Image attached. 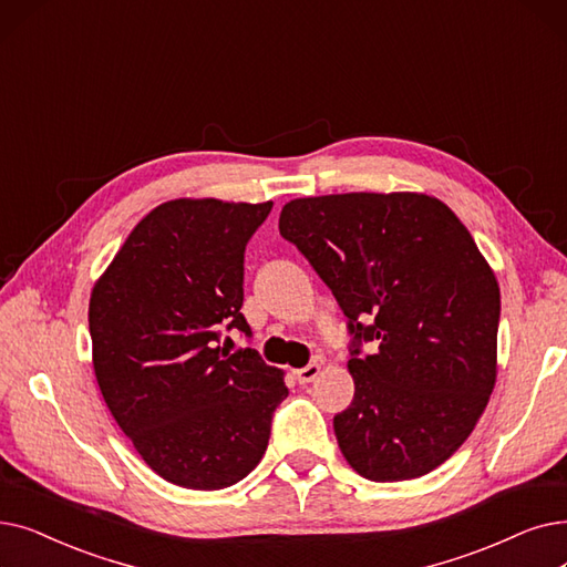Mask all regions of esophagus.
<instances>
[{
    "label": "esophagus",
    "instance_id": "1",
    "mask_svg": "<svg viewBox=\"0 0 567 567\" xmlns=\"http://www.w3.org/2000/svg\"><path fill=\"white\" fill-rule=\"evenodd\" d=\"M319 373H322V363H308L306 368H299V371H293V378H297L301 384H308V382L317 380Z\"/></svg>",
    "mask_w": 567,
    "mask_h": 567
}]
</instances>
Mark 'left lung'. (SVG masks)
Here are the masks:
<instances>
[{"mask_svg": "<svg viewBox=\"0 0 567 567\" xmlns=\"http://www.w3.org/2000/svg\"><path fill=\"white\" fill-rule=\"evenodd\" d=\"M280 234L354 333V401L333 416L344 461L373 482L435 471L473 433L498 375L501 289L471 231L422 192H348L285 204ZM361 339L379 352L361 358Z\"/></svg>", "mask_w": 567, "mask_h": 567, "instance_id": "obj_1", "label": "left lung"}]
</instances>
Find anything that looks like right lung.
<instances>
[{
  "label": "right lung",
  "mask_w": 567,
  "mask_h": 567,
  "mask_svg": "<svg viewBox=\"0 0 567 567\" xmlns=\"http://www.w3.org/2000/svg\"><path fill=\"white\" fill-rule=\"evenodd\" d=\"M274 202L174 199L147 213L92 287L96 384L153 471L194 491L240 482L261 461L285 373L219 348L250 333L243 252Z\"/></svg>",
  "instance_id": "add662e5"
}]
</instances>
